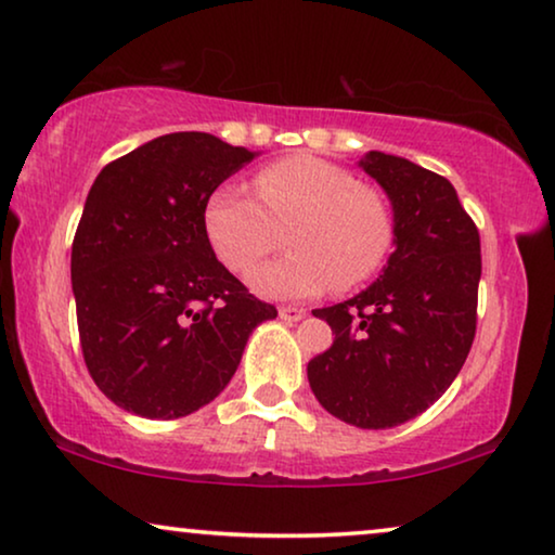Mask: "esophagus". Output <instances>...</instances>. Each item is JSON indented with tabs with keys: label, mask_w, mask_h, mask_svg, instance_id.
I'll return each mask as SVG.
<instances>
[{
	"label": "esophagus",
	"mask_w": 555,
	"mask_h": 555,
	"mask_svg": "<svg viewBox=\"0 0 555 555\" xmlns=\"http://www.w3.org/2000/svg\"><path fill=\"white\" fill-rule=\"evenodd\" d=\"M279 317L284 319V322H299V319L307 317V309H299V307H281V309H279Z\"/></svg>",
	"instance_id": "34e87169"
}]
</instances>
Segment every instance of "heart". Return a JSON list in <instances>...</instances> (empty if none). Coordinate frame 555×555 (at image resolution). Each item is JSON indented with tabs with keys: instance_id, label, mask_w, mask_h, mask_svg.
Here are the masks:
<instances>
[{
	"instance_id": "obj_1",
	"label": "heart",
	"mask_w": 555,
	"mask_h": 555,
	"mask_svg": "<svg viewBox=\"0 0 555 555\" xmlns=\"http://www.w3.org/2000/svg\"><path fill=\"white\" fill-rule=\"evenodd\" d=\"M254 198L236 185H221L203 208V225L218 259L244 274L279 244L286 231L292 251L248 276L254 294L299 301L332 284L352 288L377 274L395 241L387 198L357 185L345 168L314 155H288L251 178Z\"/></svg>"
}]
</instances>
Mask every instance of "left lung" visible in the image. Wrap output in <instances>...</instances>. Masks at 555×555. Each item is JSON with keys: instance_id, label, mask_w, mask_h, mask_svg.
Returning <instances> with one entry per match:
<instances>
[{"instance_id": "1", "label": "left lung", "mask_w": 555, "mask_h": 555, "mask_svg": "<svg viewBox=\"0 0 555 555\" xmlns=\"http://www.w3.org/2000/svg\"><path fill=\"white\" fill-rule=\"evenodd\" d=\"M357 166L392 206V254L364 292L314 309L334 341L307 364V377L341 423L387 430L440 400L463 370L475 337L480 236L448 178L379 151Z\"/></svg>"}]
</instances>
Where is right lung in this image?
Instances as JSON below:
<instances>
[{"label":"right lung","mask_w":555,"mask_h":555,"mask_svg":"<svg viewBox=\"0 0 555 555\" xmlns=\"http://www.w3.org/2000/svg\"><path fill=\"white\" fill-rule=\"evenodd\" d=\"M256 151L208 132H168L100 170L73 241L85 364L132 415L176 420L216 400L246 341L276 309L216 259L210 193Z\"/></svg>","instance_id":"add662e5"}]
</instances>
